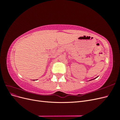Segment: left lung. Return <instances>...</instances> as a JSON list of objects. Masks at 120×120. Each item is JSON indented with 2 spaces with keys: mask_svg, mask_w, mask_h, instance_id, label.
Returning a JSON list of instances; mask_svg holds the SVG:
<instances>
[{
  "mask_svg": "<svg viewBox=\"0 0 120 120\" xmlns=\"http://www.w3.org/2000/svg\"><path fill=\"white\" fill-rule=\"evenodd\" d=\"M95 79H96V78H95ZM91 80H92V79H91Z\"/></svg>",
  "mask_w": 120,
  "mask_h": 120,
  "instance_id": "left-lung-1",
  "label": "left lung"
}]
</instances>
